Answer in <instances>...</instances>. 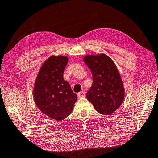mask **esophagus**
Returning <instances> with one entry per match:
<instances>
[{"label": "esophagus", "mask_w": 158, "mask_h": 158, "mask_svg": "<svg viewBox=\"0 0 158 158\" xmlns=\"http://www.w3.org/2000/svg\"><path fill=\"white\" fill-rule=\"evenodd\" d=\"M85 96V92H80L78 94V98H82Z\"/></svg>", "instance_id": "1"}]
</instances>
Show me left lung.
I'll return each instance as SVG.
<instances>
[{
  "mask_svg": "<svg viewBox=\"0 0 158 158\" xmlns=\"http://www.w3.org/2000/svg\"><path fill=\"white\" fill-rule=\"evenodd\" d=\"M84 62L93 77L86 98L98 113L109 115L120 107L125 98V88L117 66L103 53L85 55Z\"/></svg>",
  "mask_w": 158,
  "mask_h": 158,
  "instance_id": "8db88e82",
  "label": "left lung"
}]
</instances>
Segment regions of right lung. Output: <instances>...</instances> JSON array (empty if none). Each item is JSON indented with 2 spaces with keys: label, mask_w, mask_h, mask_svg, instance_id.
Segmentation results:
<instances>
[{
  "label": "right lung",
  "mask_w": 158,
  "mask_h": 158,
  "mask_svg": "<svg viewBox=\"0 0 158 158\" xmlns=\"http://www.w3.org/2000/svg\"><path fill=\"white\" fill-rule=\"evenodd\" d=\"M68 60L66 56L49 57L41 65L33 86V96L37 107L57 121L70 115L78 98L63 78Z\"/></svg>",
  "instance_id": "1"
}]
</instances>
